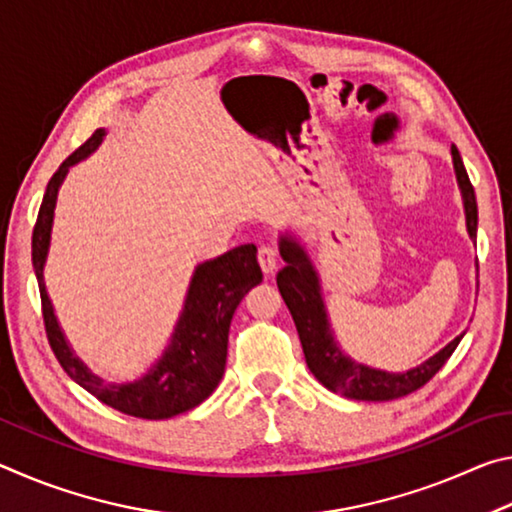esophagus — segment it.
Wrapping results in <instances>:
<instances>
[{
  "instance_id": "34e87169",
  "label": "esophagus",
  "mask_w": 512,
  "mask_h": 512,
  "mask_svg": "<svg viewBox=\"0 0 512 512\" xmlns=\"http://www.w3.org/2000/svg\"><path fill=\"white\" fill-rule=\"evenodd\" d=\"M257 262H259V266H262V271L266 275H271V273L277 271V264H280V255H277V250L273 246H262V248H259Z\"/></svg>"
}]
</instances>
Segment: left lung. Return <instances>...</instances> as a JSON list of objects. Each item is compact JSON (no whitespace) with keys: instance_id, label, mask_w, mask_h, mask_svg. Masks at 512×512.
Segmentation results:
<instances>
[{"instance_id":"8db88e82","label":"left lung","mask_w":512,"mask_h":512,"mask_svg":"<svg viewBox=\"0 0 512 512\" xmlns=\"http://www.w3.org/2000/svg\"><path fill=\"white\" fill-rule=\"evenodd\" d=\"M452 162L463 198L467 235L476 241V225H479L476 196L456 146H452ZM277 244H280L282 259L287 262V266L277 273V289H280L293 316V323H296L309 370L332 393H341L343 397L363 402H388L409 395L427 384L445 366V361L452 357L456 345L465 336V332L458 334L443 350H438L433 357L422 361L420 366L406 372H388L354 361L334 339L323 300V287H320V275L316 271V264L311 262L307 248L300 244V239L293 232H284Z\"/></svg>"}]
</instances>
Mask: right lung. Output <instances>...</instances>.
I'll use <instances>...</instances> for the list:
<instances>
[{
	"instance_id": "obj_1",
	"label": "right lung",
	"mask_w": 512,
	"mask_h": 512,
	"mask_svg": "<svg viewBox=\"0 0 512 512\" xmlns=\"http://www.w3.org/2000/svg\"><path fill=\"white\" fill-rule=\"evenodd\" d=\"M103 137H106V128H97L88 142L60 164L42 196L38 221L33 228L31 259L40 287L47 339L67 375L97 400L126 415H135V418L167 420L205 402L219 386L225 372V357H228L230 320L246 293L262 282V268L257 264L255 244L237 246L198 264L189 280L183 311L173 325L167 348L162 350L153 366L142 377L121 381V384H110L103 377L94 375L76 357L58 323L47 293L45 266L60 187H63L69 169L90 158L101 146Z\"/></svg>"
}]
</instances>
